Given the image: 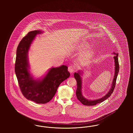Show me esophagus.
<instances>
[{"instance_id": "esophagus-1", "label": "esophagus", "mask_w": 133, "mask_h": 133, "mask_svg": "<svg viewBox=\"0 0 133 133\" xmlns=\"http://www.w3.org/2000/svg\"><path fill=\"white\" fill-rule=\"evenodd\" d=\"M75 68L73 65H70V66H69V67H68V71H69L71 73L75 71Z\"/></svg>"}]
</instances>
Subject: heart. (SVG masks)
<instances>
[{
    "instance_id": "obj_1",
    "label": "heart",
    "mask_w": 133,
    "mask_h": 133,
    "mask_svg": "<svg viewBox=\"0 0 133 133\" xmlns=\"http://www.w3.org/2000/svg\"><path fill=\"white\" fill-rule=\"evenodd\" d=\"M95 49L94 48L91 49V50L88 51L83 54L81 55V59L83 61L85 62L88 63L91 61V60L93 58V57L95 55Z\"/></svg>"
}]
</instances>
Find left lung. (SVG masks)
<instances>
[{"label":"left lung","mask_w":133,"mask_h":133,"mask_svg":"<svg viewBox=\"0 0 133 133\" xmlns=\"http://www.w3.org/2000/svg\"><path fill=\"white\" fill-rule=\"evenodd\" d=\"M113 54L116 55L114 57V61H115V74H114L113 80L112 81V86L110 88V90L105 95L104 97H102L100 99H96L93 100H88L85 98L82 94V77L81 75H82L83 71H78L77 73L75 72L74 76L77 81V90H76V94L77 98L78 100L81 102V103L86 106H94L96 104L101 103L102 102L104 101L111 96L112 93L114 91V88L115 87L116 82L117 80V78L118 76V74L119 71V62H118V53H116L113 52Z\"/></svg>","instance_id":"1"}]
</instances>
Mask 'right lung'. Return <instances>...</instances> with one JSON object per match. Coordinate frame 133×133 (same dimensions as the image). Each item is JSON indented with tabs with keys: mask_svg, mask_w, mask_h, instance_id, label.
Wrapping results in <instances>:
<instances>
[{
	"mask_svg": "<svg viewBox=\"0 0 133 133\" xmlns=\"http://www.w3.org/2000/svg\"><path fill=\"white\" fill-rule=\"evenodd\" d=\"M41 30L29 32L21 40L16 51L15 72L23 96L37 104H45L56 94L60 84L70 75L68 67L61 65L52 67L41 79H35L30 73L28 53L32 42Z\"/></svg>",
	"mask_w": 133,
	"mask_h": 133,
	"instance_id": "obj_1",
	"label": "right lung"
}]
</instances>
